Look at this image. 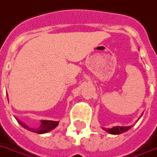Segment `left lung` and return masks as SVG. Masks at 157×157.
I'll return each mask as SVG.
<instances>
[{
  "label": "left lung",
  "mask_w": 157,
  "mask_h": 157,
  "mask_svg": "<svg viewBox=\"0 0 157 157\" xmlns=\"http://www.w3.org/2000/svg\"><path fill=\"white\" fill-rule=\"evenodd\" d=\"M144 114V113H143ZM143 114H141L140 118L142 117ZM132 126H128V127H113L112 128H109V129H105L104 127H102L103 130H105V132H108V133L111 134V135H119V134L124 133V132H127L128 130H130L132 128Z\"/></svg>",
  "instance_id": "left-lung-1"
}]
</instances>
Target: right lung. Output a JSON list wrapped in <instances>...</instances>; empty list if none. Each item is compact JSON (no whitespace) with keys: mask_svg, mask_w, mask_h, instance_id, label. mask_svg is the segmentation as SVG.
Here are the masks:
<instances>
[{"mask_svg":"<svg viewBox=\"0 0 157 157\" xmlns=\"http://www.w3.org/2000/svg\"><path fill=\"white\" fill-rule=\"evenodd\" d=\"M7 94V93H6ZM9 101V99H8ZM17 123L21 125V127H24L25 129L28 130V131H30L32 132H35L37 134H45L47 132H49L51 131H52L53 129H55L56 127L59 125V121H52V120H41V125L39 126V127L37 128H30L25 124V123L21 122V121L18 120L17 118H16Z\"/></svg>","mask_w":157,"mask_h":157,"instance_id":"1","label":"right lung"}]
</instances>
